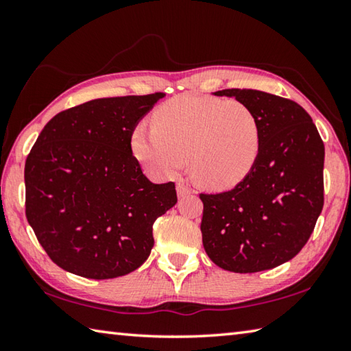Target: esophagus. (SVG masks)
I'll use <instances>...</instances> for the list:
<instances>
[{"label":"esophagus","instance_id":"34e87169","mask_svg":"<svg viewBox=\"0 0 351 351\" xmlns=\"http://www.w3.org/2000/svg\"><path fill=\"white\" fill-rule=\"evenodd\" d=\"M176 192H178V198H184V197H187V195L192 193V189L184 186V184H178Z\"/></svg>","mask_w":351,"mask_h":351}]
</instances>
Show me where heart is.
Instances as JSON below:
<instances>
[{
  "label": "heart",
  "instance_id": "1",
  "mask_svg": "<svg viewBox=\"0 0 351 351\" xmlns=\"http://www.w3.org/2000/svg\"><path fill=\"white\" fill-rule=\"evenodd\" d=\"M261 125L240 100L181 94L159 105L152 130L132 133V152L148 173L173 178L189 161L193 180L209 190H229L254 170Z\"/></svg>",
  "mask_w": 351,
  "mask_h": 351
}]
</instances>
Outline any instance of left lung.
Masks as SVG:
<instances>
[{"label": "left lung", "instance_id": "8db88e82", "mask_svg": "<svg viewBox=\"0 0 351 351\" xmlns=\"http://www.w3.org/2000/svg\"><path fill=\"white\" fill-rule=\"evenodd\" d=\"M213 94L252 108L261 125V150L239 186L199 195L204 249L226 271L272 269L300 252L322 212L324 142L310 114L293 100L239 88Z\"/></svg>", "mask_w": 351, "mask_h": 351}]
</instances>
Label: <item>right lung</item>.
Instances as JSON below:
<instances>
[{
    "label": "right lung",
    "instance_id": "right-lung-1",
    "mask_svg": "<svg viewBox=\"0 0 351 351\" xmlns=\"http://www.w3.org/2000/svg\"><path fill=\"white\" fill-rule=\"evenodd\" d=\"M162 96L90 100L41 130L25 165L26 218L62 269L105 280L150 255L153 223L178 198L173 182L142 173L132 133Z\"/></svg>",
    "mask_w": 351,
    "mask_h": 351
}]
</instances>
